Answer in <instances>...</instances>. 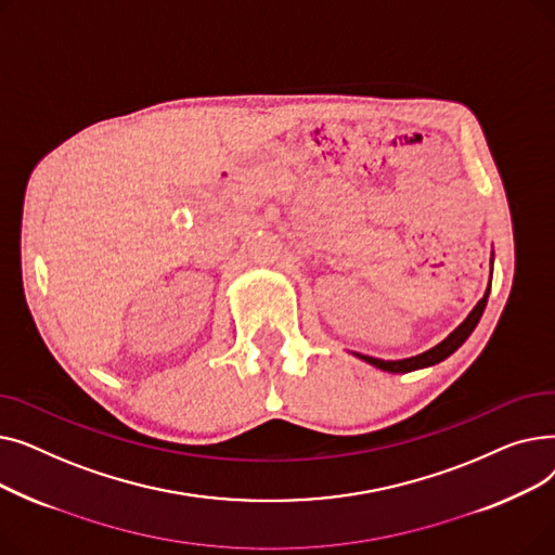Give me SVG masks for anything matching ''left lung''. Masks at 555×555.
Listing matches in <instances>:
<instances>
[{
  "label": "left lung",
  "instance_id": "left-lung-1",
  "mask_svg": "<svg viewBox=\"0 0 555 555\" xmlns=\"http://www.w3.org/2000/svg\"><path fill=\"white\" fill-rule=\"evenodd\" d=\"M492 260L494 256L490 258V274H492ZM488 295H490V283L486 287L483 297L479 299V304L470 310V314L463 319V322L441 341L436 344L434 348H429V351L421 353V356H414V358H404V360H377V358H369V356H362V353H356L360 360H364L366 364L380 369V371H387V373H410V371H418V369H427V366H434L443 362L446 358H450L459 346H463V341L468 339L473 335V331L477 328L479 319L486 310V304H488Z\"/></svg>",
  "mask_w": 555,
  "mask_h": 555
}]
</instances>
